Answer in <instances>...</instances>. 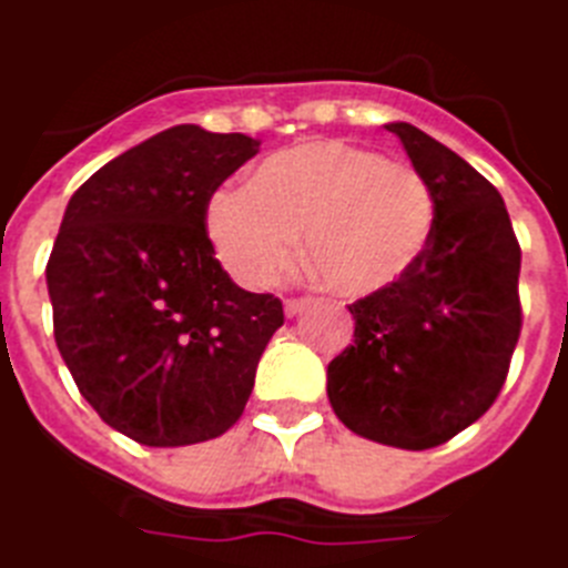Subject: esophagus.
I'll list each match as a JSON object with an SVG mask.
<instances>
[{
  "label": "esophagus",
  "instance_id": "1",
  "mask_svg": "<svg viewBox=\"0 0 568 568\" xmlns=\"http://www.w3.org/2000/svg\"><path fill=\"white\" fill-rule=\"evenodd\" d=\"M307 305H311V298H307V296H302V298H287V302H284V314H287V316H296V314H302V311H305Z\"/></svg>",
  "mask_w": 568,
  "mask_h": 568
}]
</instances>
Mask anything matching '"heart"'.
I'll list each match as a JSON object with an SVG mask.
<instances>
[{"mask_svg": "<svg viewBox=\"0 0 568 568\" xmlns=\"http://www.w3.org/2000/svg\"><path fill=\"white\" fill-rule=\"evenodd\" d=\"M302 227L307 263L325 287L371 296L424 257L433 189L408 162L332 139L272 153L252 186L219 189L206 204L219 261L248 287H270L293 266Z\"/></svg>", "mask_w": 568, "mask_h": 568, "instance_id": "b5f03b06", "label": "heart"}]
</instances>
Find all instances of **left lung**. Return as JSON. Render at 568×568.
Wrapping results in <instances>:
<instances>
[{
    "label": "left lung",
    "instance_id": "1",
    "mask_svg": "<svg viewBox=\"0 0 568 568\" xmlns=\"http://www.w3.org/2000/svg\"><path fill=\"white\" fill-rule=\"evenodd\" d=\"M433 189L424 257L349 305L355 341L328 364V403L355 435L426 450L489 412L521 334V248L480 171L412 124H388Z\"/></svg>",
    "mask_w": 568,
    "mask_h": 568
}]
</instances>
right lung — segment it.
<instances>
[{"instance_id":"right-lung-1","label":"right lung","mask_w":568,"mask_h":568,"mask_svg":"<svg viewBox=\"0 0 568 568\" xmlns=\"http://www.w3.org/2000/svg\"><path fill=\"white\" fill-rule=\"evenodd\" d=\"M261 151L243 133L171 126L73 192L47 263L52 332L79 394L148 447L219 438L240 420L281 298L236 287L206 204Z\"/></svg>"}]
</instances>
